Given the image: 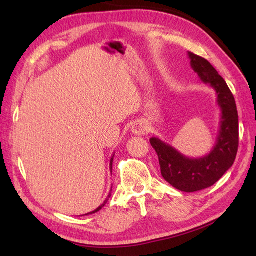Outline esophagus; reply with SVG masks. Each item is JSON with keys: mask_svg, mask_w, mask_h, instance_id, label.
Wrapping results in <instances>:
<instances>
[{"mask_svg": "<svg viewBox=\"0 0 256 256\" xmlns=\"http://www.w3.org/2000/svg\"><path fill=\"white\" fill-rule=\"evenodd\" d=\"M131 132L134 134V135H144L146 133V126L145 124L142 123V122H136L134 123L132 125L131 128Z\"/></svg>", "mask_w": 256, "mask_h": 256, "instance_id": "34e87169", "label": "esophagus"}]
</instances>
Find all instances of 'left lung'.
<instances>
[{
	"instance_id": "1",
	"label": "left lung",
	"mask_w": 256,
	"mask_h": 256,
	"mask_svg": "<svg viewBox=\"0 0 256 256\" xmlns=\"http://www.w3.org/2000/svg\"><path fill=\"white\" fill-rule=\"evenodd\" d=\"M188 57L200 80L216 94L221 113L216 144L206 156L190 158L158 138H152L150 142L158 155L165 180L180 192H194L211 187L232 167L238 148V116L234 96L212 64L192 52H188Z\"/></svg>"
}]
</instances>
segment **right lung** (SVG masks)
I'll list each match as a JSON object with an SVG mask.
<instances>
[{
  "label": "right lung",
  "mask_w": 256,
  "mask_h": 256,
  "mask_svg": "<svg viewBox=\"0 0 256 256\" xmlns=\"http://www.w3.org/2000/svg\"><path fill=\"white\" fill-rule=\"evenodd\" d=\"M113 157H114V155L111 157V160H110V170L112 172V164H113ZM111 192H112V188H111ZM111 197V192L110 194H108V198L104 200V202H103L100 206H99V208H96V210H94V211H91V212H89V214H96V212H98V211H100L102 208H103V206H106V204L108 202V198H110ZM86 214H84V216H86Z\"/></svg>",
  "instance_id": "1"
}]
</instances>
